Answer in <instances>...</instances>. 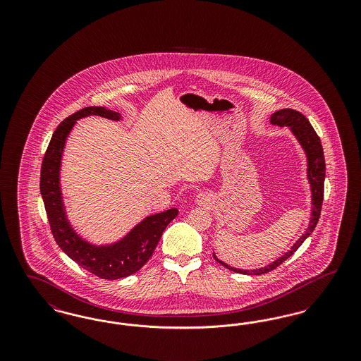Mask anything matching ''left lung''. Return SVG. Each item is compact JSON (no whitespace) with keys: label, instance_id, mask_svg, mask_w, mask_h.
<instances>
[{"label":"left lung","instance_id":"8db88e82","mask_svg":"<svg viewBox=\"0 0 361 361\" xmlns=\"http://www.w3.org/2000/svg\"><path fill=\"white\" fill-rule=\"evenodd\" d=\"M269 123L275 124L279 127H288L291 130L292 135L296 137L298 143L303 149L306 158H307V180H309L310 189H311V216H310L309 227L306 228L305 234L300 235V238L296 240L291 246V249L284 253L281 257L277 258L274 262H271L267 267L258 268V269H240L227 265L222 259L215 256L214 258L222 264L224 268L235 272V274H242V275H264L267 272H271L276 269L281 262H284L288 257L298 250V247L309 238L311 233L314 231L315 226L319 221L321 215V208H322V200H324V183H325V173H326V166H325V157H324V149L321 145V139L314 131L312 126L310 124L309 119L302 115L300 112L284 108L279 109L274 112L269 118Z\"/></svg>","mask_w":361,"mask_h":361}]
</instances>
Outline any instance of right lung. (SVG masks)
Segmentation results:
<instances>
[{"label": "right lung", "instance_id": "1", "mask_svg": "<svg viewBox=\"0 0 361 361\" xmlns=\"http://www.w3.org/2000/svg\"><path fill=\"white\" fill-rule=\"evenodd\" d=\"M103 116L121 121V114L104 106H87L62 121L52 134L43 158L40 193L46 207L52 235L59 247L80 267L106 280H116L137 272L153 256L166 226L177 216L178 209L146 216L124 237L112 243L96 245L82 238L70 224L61 190V166L66 140L77 121L87 116Z\"/></svg>", "mask_w": 361, "mask_h": 361}]
</instances>
